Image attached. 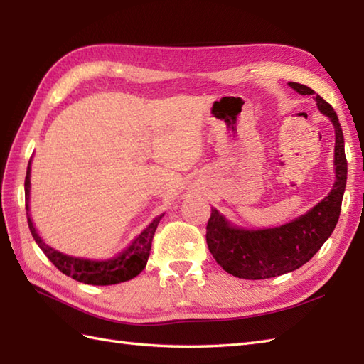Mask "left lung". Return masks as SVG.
Masks as SVG:
<instances>
[{
    "mask_svg": "<svg viewBox=\"0 0 364 364\" xmlns=\"http://www.w3.org/2000/svg\"><path fill=\"white\" fill-rule=\"evenodd\" d=\"M301 95H314L319 111L335 125L336 181L330 194L301 218L286 225L266 230L235 228L211 210L206 225V244L218 264L228 274L245 280H262L292 272L310 261L327 241L341 213L347 181L344 137L338 115L331 105L304 84L289 82Z\"/></svg>",
    "mask_w": 364,
    "mask_h": 364,
    "instance_id": "8db88e82",
    "label": "left lung"
}]
</instances>
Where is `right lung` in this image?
Returning a JSON list of instances; mask_svg holds the SVG:
<instances>
[{
  "label": "right lung",
  "instance_id": "add662e5",
  "mask_svg": "<svg viewBox=\"0 0 364 364\" xmlns=\"http://www.w3.org/2000/svg\"><path fill=\"white\" fill-rule=\"evenodd\" d=\"M29 172L31 170L28 166L26 178H25L26 210H28V200H29ZM162 215L154 218V220L136 237V241L131 244L125 252L120 253L117 258H112L107 261H90V259L67 257V255L51 249V247H48L42 241L41 236L37 235V231L33 225V222H31L29 215H28V225H29L31 235L34 237V241L46 255V258H48L53 264L60 270V272L72 277L76 282H81L86 284L105 286V284H117L122 282H128L131 278H134L136 275L142 272V269L146 266V261H149L154 231H156L158 223L162 219Z\"/></svg>",
  "mask_w": 364,
  "mask_h": 364
}]
</instances>
